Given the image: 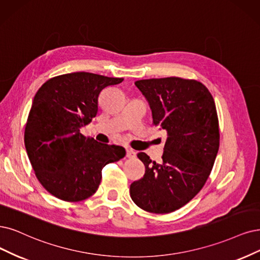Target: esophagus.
Masks as SVG:
<instances>
[{
  "mask_svg": "<svg viewBox=\"0 0 260 260\" xmlns=\"http://www.w3.org/2000/svg\"><path fill=\"white\" fill-rule=\"evenodd\" d=\"M136 151H134L133 149H127L126 150V156L128 157V158H135L136 157Z\"/></svg>",
  "mask_w": 260,
  "mask_h": 260,
  "instance_id": "obj_1",
  "label": "esophagus"
}]
</instances>
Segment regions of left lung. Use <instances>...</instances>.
Listing matches in <instances>:
<instances>
[{"instance_id": "obj_1", "label": "left lung", "mask_w": 260, "mask_h": 260, "mask_svg": "<svg viewBox=\"0 0 260 260\" xmlns=\"http://www.w3.org/2000/svg\"><path fill=\"white\" fill-rule=\"evenodd\" d=\"M135 84L150 105L153 125L167 132V140L159 164L138 153L146 172L131 184L129 194L148 212H174L199 193L214 165L219 147L215 103L196 80L168 77Z\"/></svg>"}]
</instances>
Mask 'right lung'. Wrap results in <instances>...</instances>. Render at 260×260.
Wrapping results in <instances>:
<instances>
[{"instance_id":"right-lung-1","label":"right lung","mask_w":260,"mask_h":260,"mask_svg":"<svg viewBox=\"0 0 260 260\" xmlns=\"http://www.w3.org/2000/svg\"><path fill=\"white\" fill-rule=\"evenodd\" d=\"M122 81L71 73L53 77L35 94L24 145L38 181L56 198L75 203L91 197L100 186L103 168L125 156L122 147L80 133L98 114L101 92Z\"/></svg>"}]
</instances>
